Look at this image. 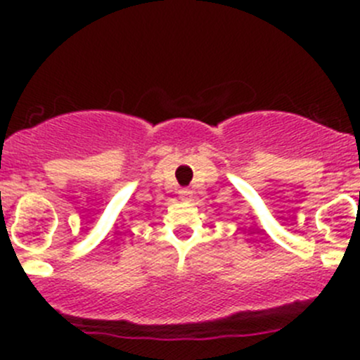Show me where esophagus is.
<instances>
[{
    "label": "esophagus",
    "instance_id": "esophagus-1",
    "mask_svg": "<svg viewBox=\"0 0 360 360\" xmlns=\"http://www.w3.org/2000/svg\"><path fill=\"white\" fill-rule=\"evenodd\" d=\"M179 197L183 198V200H190V198H191V191L188 190V188H183V190H179Z\"/></svg>",
    "mask_w": 360,
    "mask_h": 360
}]
</instances>
